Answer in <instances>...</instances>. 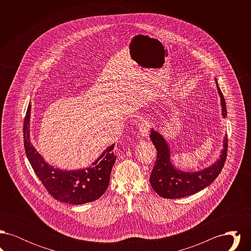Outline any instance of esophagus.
<instances>
[{"label": "esophagus", "instance_id": "esophagus-1", "mask_svg": "<svg viewBox=\"0 0 251 251\" xmlns=\"http://www.w3.org/2000/svg\"><path fill=\"white\" fill-rule=\"evenodd\" d=\"M150 129H151L150 121L146 118H142L140 120V123H139V133H140V135L144 138H147L149 136V133H150Z\"/></svg>", "mask_w": 251, "mask_h": 251}]
</instances>
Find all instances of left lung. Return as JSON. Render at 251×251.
I'll return each mask as SVG.
<instances>
[{"label":"left lung","instance_id":"left-lung-1","mask_svg":"<svg viewBox=\"0 0 251 251\" xmlns=\"http://www.w3.org/2000/svg\"><path fill=\"white\" fill-rule=\"evenodd\" d=\"M215 84L220 98L221 115L225 119L227 118L226 101L216 79ZM151 140L157 150V158L150 181L153 190L164 199H180L201 191L216 179L225 165L227 134L223 138V149L215 163L198 171H184L175 167L171 161L170 146L166 138L154 128L151 130Z\"/></svg>","mask_w":251,"mask_h":251}]
</instances>
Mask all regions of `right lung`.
I'll return each mask as SVG.
<instances>
[{"label": "right lung", "instance_id": "right-lung-1", "mask_svg": "<svg viewBox=\"0 0 251 251\" xmlns=\"http://www.w3.org/2000/svg\"><path fill=\"white\" fill-rule=\"evenodd\" d=\"M31 108L29 103L24 124V149L30 165L46 190L58 201L72 205L92 202L100 198L107 189L117 159L112 151L115 144L107 147L91 166L72 170L54 167L45 161L31 142Z\"/></svg>", "mask_w": 251, "mask_h": 251}]
</instances>
